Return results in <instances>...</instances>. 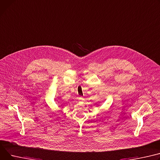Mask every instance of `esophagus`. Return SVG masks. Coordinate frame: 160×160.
Wrapping results in <instances>:
<instances>
[{"mask_svg": "<svg viewBox=\"0 0 160 160\" xmlns=\"http://www.w3.org/2000/svg\"><path fill=\"white\" fill-rule=\"evenodd\" d=\"M78 100H79V102H83V98L82 97H79Z\"/></svg>", "mask_w": 160, "mask_h": 160, "instance_id": "obj_1", "label": "esophagus"}]
</instances>
